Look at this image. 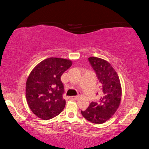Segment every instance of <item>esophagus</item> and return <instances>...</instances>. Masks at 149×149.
I'll list each match as a JSON object with an SVG mask.
<instances>
[{"instance_id": "34e87169", "label": "esophagus", "mask_w": 149, "mask_h": 149, "mask_svg": "<svg viewBox=\"0 0 149 149\" xmlns=\"http://www.w3.org/2000/svg\"><path fill=\"white\" fill-rule=\"evenodd\" d=\"M79 96L77 95V96H70L68 97V99L69 100H77V98H78Z\"/></svg>"}]
</instances>
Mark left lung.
Listing matches in <instances>:
<instances>
[{"instance_id": "obj_1", "label": "left lung", "mask_w": 149, "mask_h": 149, "mask_svg": "<svg viewBox=\"0 0 149 149\" xmlns=\"http://www.w3.org/2000/svg\"><path fill=\"white\" fill-rule=\"evenodd\" d=\"M88 60L100 83L102 91L99 100L91 102L89 107L81 113L91 123L102 124L109 120L119 107L121 83L117 72L107 61L96 57H91Z\"/></svg>"}]
</instances>
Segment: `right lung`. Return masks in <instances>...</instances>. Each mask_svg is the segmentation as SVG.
Segmentation results:
<instances>
[{
    "label": "right lung",
    "mask_w": 149,
    "mask_h": 149,
    "mask_svg": "<svg viewBox=\"0 0 149 149\" xmlns=\"http://www.w3.org/2000/svg\"><path fill=\"white\" fill-rule=\"evenodd\" d=\"M69 60L49 58L42 60L31 71L26 81L28 104L34 115L43 120L52 119L64 109V85L61 76L70 68Z\"/></svg>",
    "instance_id": "1"
}]
</instances>
